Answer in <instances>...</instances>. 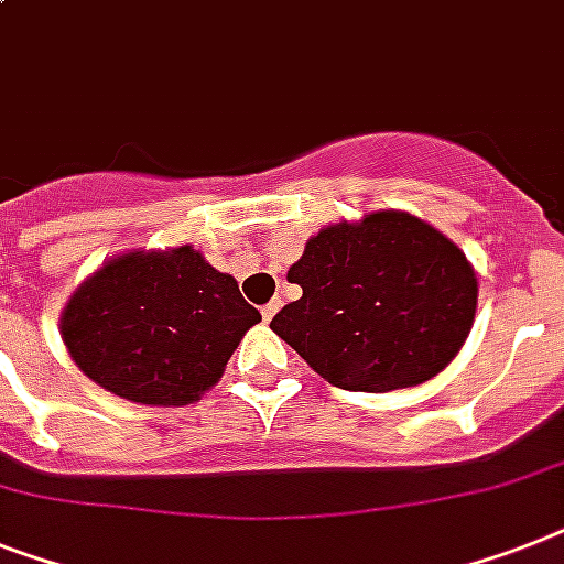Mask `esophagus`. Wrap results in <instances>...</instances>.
Listing matches in <instances>:
<instances>
[{
    "label": "esophagus",
    "mask_w": 564,
    "mask_h": 564,
    "mask_svg": "<svg viewBox=\"0 0 564 564\" xmlns=\"http://www.w3.org/2000/svg\"><path fill=\"white\" fill-rule=\"evenodd\" d=\"M278 310H281V301L274 297V301H269V304L263 306V322H272L274 313H278Z\"/></svg>",
    "instance_id": "34e87169"
}]
</instances>
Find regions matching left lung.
I'll list each match as a JSON object with an SVG mask.
<instances>
[{
	"label": "left lung",
	"mask_w": 564,
	"mask_h": 564,
	"mask_svg": "<svg viewBox=\"0 0 564 564\" xmlns=\"http://www.w3.org/2000/svg\"><path fill=\"white\" fill-rule=\"evenodd\" d=\"M286 278L304 295L269 327L345 391L386 393L437 377L478 306L464 251L405 210L322 228Z\"/></svg>",
	"instance_id": "1"
}]
</instances>
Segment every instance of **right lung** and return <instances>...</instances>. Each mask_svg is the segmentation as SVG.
<instances>
[{
	"mask_svg": "<svg viewBox=\"0 0 564 564\" xmlns=\"http://www.w3.org/2000/svg\"><path fill=\"white\" fill-rule=\"evenodd\" d=\"M258 322L231 274L178 246L107 260L68 297L59 336L95 386L141 405H187L217 386Z\"/></svg>",
	"mask_w": 564,
	"mask_h": 564,
	"instance_id": "obj_1",
	"label": "right lung"
}]
</instances>
